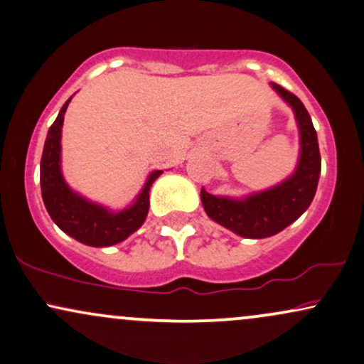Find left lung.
<instances>
[{
    "label": "left lung",
    "mask_w": 364,
    "mask_h": 364,
    "mask_svg": "<svg viewBox=\"0 0 364 364\" xmlns=\"http://www.w3.org/2000/svg\"><path fill=\"white\" fill-rule=\"evenodd\" d=\"M271 87L290 105L299 125L300 154L295 171L278 185L242 198L215 196L205 188L200 193L205 212L213 222L246 239L271 237L293 224L310 207L321 178L317 132L307 108L277 82H271Z\"/></svg>",
    "instance_id": "obj_1"
}]
</instances>
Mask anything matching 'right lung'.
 Listing matches in <instances>:
<instances>
[{
	"instance_id": "obj_1",
	"label": "right lung",
	"mask_w": 364,
	"mask_h": 364,
	"mask_svg": "<svg viewBox=\"0 0 364 364\" xmlns=\"http://www.w3.org/2000/svg\"><path fill=\"white\" fill-rule=\"evenodd\" d=\"M71 98L60 108L43 144L41 161L42 200L54 224L69 237L91 247H108L125 240L144 224L149 212V191L163 171H152L134 203L118 212L95 203L74 191L65 183L60 168L64 113Z\"/></svg>"
}]
</instances>
